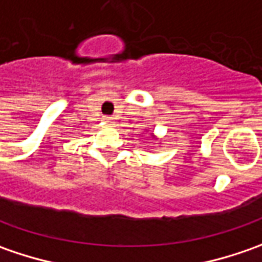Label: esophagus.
<instances>
[{
	"instance_id": "esophagus-1",
	"label": "esophagus",
	"mask_w": 262,
	"mask_h": 262,
	"mask_svg": "<svg viewBox=\"0 0 262 262\" xmlns=\"http://www.w3.org/2000/svg\"><path fill=\"white\" fill-rule=\"evenodd\" d=\"M105 121L107 122V124H112V122H114V118H112V116H106Z\"/></svg>"
}]
</instances>
